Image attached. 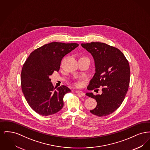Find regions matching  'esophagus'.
<instances>
[{"mask_svg": "<svg viewBox=\"0 0 150 150\" xmlns=\"http://www.w3.org/2000/svg\"><path fill=\"white\" fill-rule=\"evenodd\" d=\"M75 92L76 93H78V94H80V95L82 96H85V93H84L83 92L81 91H76Z\"/></svg>", "mask_w": 150, "mask_h": 150, "instance_id": "esophagus-1", "label": "esophagus"}]
</instances>
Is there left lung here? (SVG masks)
<instances>
[{
  "label": "left lung",
  "instance_id": "8db88e82",
  "mask_svg": "<svg viewBox=\"0 0 150 150\" xmlns=\"http://www.w3.org/2000/svg\"><path fill=\"white\" fill-rule=\"evenodd\" d=\"M82 47L92 55L95 74L87 89L102 88L101 94L86 95L97 101L96 107L90 112L105 116L116 111L125 98L130 81V67L127 58L119 49L100 42L82 43Z\"/></svg>",
  "mask_w": 150,
  "mask_h": 150
}]
</instances>
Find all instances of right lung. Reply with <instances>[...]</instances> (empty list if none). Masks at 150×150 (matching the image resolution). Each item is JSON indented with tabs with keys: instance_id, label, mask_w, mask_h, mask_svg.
I'll use <instances>...</instances> for the list:
<instances>
[{
	"instance_id": "obj_1",
	"label": "right lung",
	"mask_w": 150,
	"mask_h": 150,
	"mask_svg": "<svg viewBox=\"0 0 150 150\" xmlns=\"http://www.w3.org/2000/svg\"><path fill=\"white\" fill-rule=\"evenodd\" d=\"M77 43L52 42L34 50L22 67V92L30 107L38 114L48 116L60 111L63 98L71 90L66 86L54 88L50 76L58 71L65 55L77 47Z\"/></svg>"
}]
</instances>
